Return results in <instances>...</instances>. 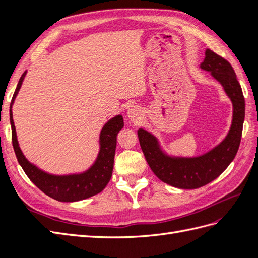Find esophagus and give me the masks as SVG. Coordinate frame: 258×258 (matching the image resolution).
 <instances>
[{"mask_svg": "<svg viewBox=\"0 0 258 258\" xmlns=\"http://www.w3.org/2000/svg\"><path fill=\"white\" fill-rule=\"evenodd\" d=\"M141 112H140V110L138 107H136V106H132V107H130L129 110H128V112H127V116L129 117V118L131 119V120H139L140 118H141Z\"/></svg>", "mask_w": 258, "mask_h": 258, "instance_id": "1", "label": "esophagus"}]
</instances>
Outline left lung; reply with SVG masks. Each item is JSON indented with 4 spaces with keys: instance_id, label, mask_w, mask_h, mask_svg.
Listing matches in <instances>:
<instances>
[{
    "instance_id": "8db88e82",
    "label": "left lung",
    "mask_w": 258,
    "mask_h": 258,
    "mask_svg": "<svg viewBox=\"0 0 258 258\" xmlns=\"http://www.w3.org/2000/svg\"><path fill=\"white\" fill-rule=\"evenodd\" d=\"M200 68L222 84L233 105L232 123L224 141L199 157H170L161 151L157 139L153 135L144 129L138 130L140 145L155 175L162 182L183 189H195L209 184L229 166L239 150L245 115L243 93L229 62L207 49Z\"/></svg>"
}]
</instances>
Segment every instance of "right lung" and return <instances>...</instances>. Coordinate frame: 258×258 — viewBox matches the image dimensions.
Here are the masks:
<instances>
[{"label":"right lung","instance_id":"obj_1","mask_svg":"<svg viewBox=\"0 0 258 258\" xmlns=\"http://www.w3.org/2000/svg\"><path fill=\"white\" fill-rule=\"evenodd\" d=\"M26 72L23 73L18 82L16 90L14 92L12 99L10 119L12 126V141L15 154L20 163L21 168L25 171L28 177L47 196L58 201L72 202L79 201L102 191L107 183L110 182L114 167V156L116 150L117 135L123 127V119L121 115H117L111 120H108L100 135V152L98 158L93 166L81 174L72 175H52L44 172L30 163L23 156L16 137V129L13 120L12 105L14 100L21 87Z\"/></svg>","mask_w":258,"mask_h":258}]
</instances>
